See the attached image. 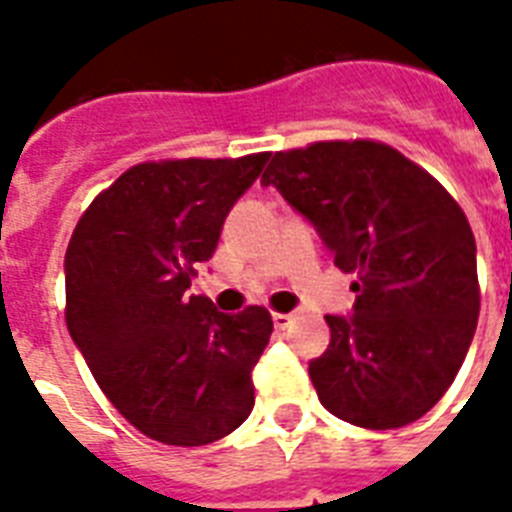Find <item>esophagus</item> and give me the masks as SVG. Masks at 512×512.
Masks as SVG:
<instances>
[{
	"label": "esophagus",
	"instance_id": "34e87169",
	"mask_svg": "<svg viewBox=\"0 0 512 512\" xmlns=\"http://www.w3.org/2000/svg\"><path fill=\"white\" fill-rule=\"evenodd\" d=\"M292 321H295V316H292V313H273V327L279 329V332H284V329L292 327Z\"/></svg>",
	"mask_w": 512,
	"mask_h": 512
}]
</instances>
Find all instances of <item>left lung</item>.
<instances>
[{"label":"left lung","instance_id":"8db88e82","mask_svg":"<svg viewBox=\"0 0 512 512\" xmlns=\"http://www.w3.org/2000/svg\"><path fill=\"white\" fill-rule=\"evenodd\" d=\"M265 185L303 212L353 273V316H327L311 361L327 412L366 430L404 428L441 401L476 332V239L454 196L380 140L276 151Z\"/></svg>","mask_w":512,"mask_h":512}]
</instances>
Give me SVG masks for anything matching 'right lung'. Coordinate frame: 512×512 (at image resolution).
I'll list each match as a JSON object with an SVG mask.
<instances>
[{
	"label": "right lung",
	"instance_id": "add662e5",
	"mask_svg": "<svg viewBox=\"0 0 512 512\" xmlns=\"http://www.w3.org/2000/svg\"><path fill=\"white\" fill-rule=\"evenodd\" d=\"M265 162L268 154L135 164L71 233L68 332L108 401L159 444L220 441L255 406L252 366L273 332L271 313H220L185 289Z\"/></svg>",
	"mask_w": 512,
	"mask_h": 512
}]
</instances>
